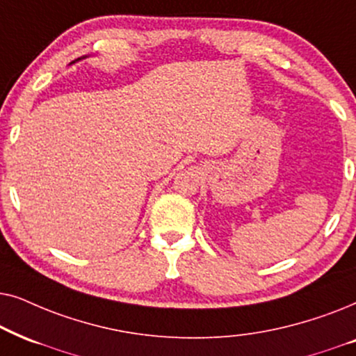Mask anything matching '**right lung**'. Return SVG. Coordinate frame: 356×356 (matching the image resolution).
Listing matches in <instances>:
<instances>
[{
  "instance_id": "add662e5",
  "label": "right lung",
  "mask_w": 356,
  "mask_h": 356,
  "mask_svg": "<svg viewBox=\"0 0 356 356\" xmlns=\"http://www.w3.org/2000/svg\"><path fill=\"white\" fill-rule=\"evenodd\" d=\"M84 58H88V56H81V58H78V60H74V61H71L70 65H73V63H76V61H79V60H84Z\"/></svg>"
}]
</instances>
